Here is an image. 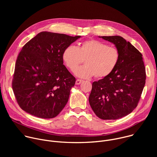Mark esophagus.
Listing matches in <instances>:
<instances>
[{
  "label": "esophagus",
  "instance_id": "1",
  "mask_svg": "<svg viewBox=\"0 0 157 157\" xmlns=\"http://www.w3.org/2000/svg\"><path fill=\"white\" fill-rule=\"evenodd\" d=\"M82 82V80L78 79L76 81V85H79V84H80Z\"/></svg>",
  "mask_w": 157,
  "mask_h": 157
}]
</instances>
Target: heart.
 Returning a JSON list of instances; mask_svg holds the SVG:
<instances>
[{
	"mask_svg": "<svg viewBox=\"0 0 157 157\" xmlns=\"http://www.w3.org/2000/svg\"><path fill=\"white\" fill-rule=\"evenodd\" d=\"M62 58L66 66L71 71H74L85 61L84 66L75 69L74 73L77 76L89 78L94 76L97 79H103L116 69L120 53L116 47L91 39L84 41L78 48L74 46L67 47Z\"/></svg>",
	"mask_w": 157,
	"mask_h": 157,
	"instance_id": "heart-1",
	"label": "heart"
}]
</instances>
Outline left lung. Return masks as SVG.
Instances as JSON below:
<instances>
[{"label":"left lung","instance_id":"obj_1","mask_svg":"<svg viewBox=\"0 0 157 157\" xmlns=\"http://www.w3.org/2000/svg\"><path fill=\"white\" fill-rule=\"evenodd\" d=\"M99 37L115 44L120 59L109 76L93 82L89 102L99 118L116 120L137 106L145 84V68L142 53L122 36Z\"/></svg>","mask_w":157,"mask_h":157}]
</instances>
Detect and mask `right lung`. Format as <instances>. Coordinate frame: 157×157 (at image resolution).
Returning a JSON list of instances; mask_svg holds the SVG:
<instances>
[{
    "mask_svg": "<svg viewBox=\"0 0 157 157\" xmlns=\"http://www.w3.org/2000/svg\"><path fill=\"white\" fill-rule=\"evenodd\" d=\"M80 37L42 32L22 47L12 79L13 91L22 110L42 119L60 113L76 82L63 64V53Z\"/></svg>",
    "mask_w": 157,
    "mask_h": 157,
    "instance_id": "add662e5",
    "label": "right lung"
}]
</instances>
